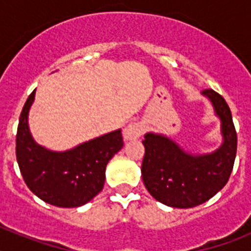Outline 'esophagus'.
Wrapping results in <instances>:
<instances>
[{
    "label": "esophagus",
    "mask_w": 251,
    "mask_h": 251,
    "mask_svg": "<svg viewBox=\"0 0 251 251\" xmlns=\"http://www.w3.org/2000/svg\"><path fill=\"white\" fill-rule=\"evenodd\" d=\"M145 132V126L141 122H133L129 123L127 127L124 128L123 136L126 141H133V139H138L139 137Z\"/></svg>",
    "instance_id": "esophagus-1"
}]
</instances>
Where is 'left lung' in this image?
<instances>
[{"label":"left lung","mask_w":251,"mask_h":251,"mask_svg":"<svg viewBox=\"0 0 251 251\" xmlns=\"http://www.w3.org/2000/svg\"><path fill=\"white\" fill-rule=\"evenodd\" d=\"M221 121L223 145L207 154H190L176 142L162 134L147 133L142 162V178L157 201L177 208L195 207L206 202L227 183L234 167L238 137L230 108L225 99L212 89H206Z\"/></svg>","instance_id":"1"}]
</instances>
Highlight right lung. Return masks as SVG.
Here are the masks:
<instances>
[{
  "label": "right lung",
  "instance_id": "right-lung-1",
  "mask_svg": "<svg viewBox=\"0 0 251 251\" xmlns=\"http://www.w3.org/2000/svg\"><path fill=\"white\" fill-rule=\"evenodd\" d=\"M34 98L35 90L22 108L16 134V158L24 181L39 199L50 205H85L103 190L106 165L123 147L121 129L65 152H52L31 137L27 115Z\"/></svg>",
  "mask_w": 251,
  "mask_h": 251
}]
</instances>
